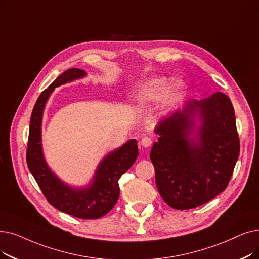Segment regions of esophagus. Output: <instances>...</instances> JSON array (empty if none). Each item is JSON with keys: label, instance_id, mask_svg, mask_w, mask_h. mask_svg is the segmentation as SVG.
<instances>
[{"label": "esophagus", "instance_id": "1", "mask_svg": "<svg viewBox=\"0 0 259 259\" xmlns=\"http://www.w3.org/2000/svg\"><path fill=\"white\" fill-rule=\"evenodd\" d=\"M152 142H153V140L150 138V137H144L142 140H141V145L143 146V147H145V148H148V147H150V146L152 145Z\"/></svg>", "mask_w": 259, "mask_h": 259}]
</instances>
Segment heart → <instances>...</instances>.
Returning <instances> with one entry per match:
<instances>
[{
	"instance_id": "b5f03b06",
	"label": "heart",
	"mask_w": 259,
	"mask_h": 259,
	"mask_svg": "<svg viewBox=\"0 0 259 259\" xmlns=\"http://www.w3.org/2000/svg\"><path fill=\"white\" fill-rule=\"evenodd\" d=\"M183 82L172 80L168 83L166 78L156 77L145 81L133 95V103L137 105H146L154 102L161 97L163 106L172 104L183 91Z\"/></svg>"
}]
</instances>
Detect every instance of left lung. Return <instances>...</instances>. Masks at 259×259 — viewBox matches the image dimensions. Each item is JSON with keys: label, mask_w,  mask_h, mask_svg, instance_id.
<instances>
[{"label": "left lung", "mask_w": 259, "mask_h": 259, "mask_svg": "<svg viewBox=\"0 0 259 259\" xmlns=\"http://www.w3.org/2000/svg\"><path fill=\"white\" fill-rule=\"evenodd\" d=\"M154 132L159 138L150 160L156 187L170 207H198L227 188L240 144L234 108L226 94L188 100L157 122Z\"/></svg>", "instance_id": "1"}]
</instances>
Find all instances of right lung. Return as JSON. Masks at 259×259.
I'll list each match as a JSON object with an SVG mask.
<instances>
[{"label":"right lung","instance_id":"1","mask_svg":"<svg viewBox=\"0 0 259 259\" xmlns=\"http://www.w3.org/2000/svg\"><path fill=\"white\" fill-rule=\"evenodd\" d=\"M85 75L87 73L80 69L67 70L41 93L30 117L26 162L29 171L51 205L77 218L96 219L107 215L116 204L119 197L118 180L139 155L137 140H129L108 153L98 164L91 182L87 186L73 187L63 182L48 166L41 138L43 111L55 88L80 79Z\"/></svg>","mask_w":259,"mask_h":259}]
</instances>
